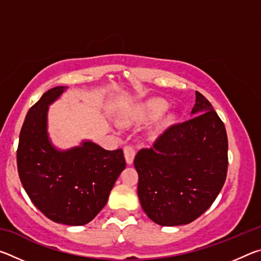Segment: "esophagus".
I'll return each instance as SVG.
<instances>
[{"mask_svg":"<svg viewBox=\"0 0 261 261\" xmlns=\"http://www.w3.org/2000/svg\"><path fill=\"white\" fill-rule=\"evenodd\" d=\"M135 155H136V152H135L134 146H131V145H126L124 147V156L127 165H132Z\"/></svg>","mask_w":261,"mask_h":261,"instance_id":"1","label":"esophagus"}]
</instances>
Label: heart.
Returning <instances> with one entry per match:
<instances>
[{
	"label": "heart",
	"mask_w": 261,
	"mask_h": 261,
	"mask_svg": "<svg viewBox=\"0 0 261 261\" xmlns=\"http://www.w3.org/2000/svg\"><path fill=\"white\" fill-rule=\"evenodd\" d=\"M169 108V103L166 100L155 98L145 101L144 103H141L138 108V117L143 121L147 120H155V118L160 117L161 115ZM174 123V116L173 115H168L167 117L163 118L161 122V129H166L169 125Z\"/></svg>",
	"instance_id": "1"
}]
</instances>
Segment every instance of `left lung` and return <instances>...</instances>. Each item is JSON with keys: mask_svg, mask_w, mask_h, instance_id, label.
<instances>
[{"mask_svg": "<svg viewBox=\"0 0 261 261\" xmlns=\"http://www.w3.org/2000/svg\"><path fill=\"white\" fill-rule=\"evenodd\" d=\"M191 114V120L168 127L153 147L141 148L134 161L140 205L160 226H182L198 219L226 182L223 122L199 92Z\"/></svg>", "mask_w": 261, "mask_h": 261, "instance_id": "left-lung-1", "label": "left lung"}]
</instances>
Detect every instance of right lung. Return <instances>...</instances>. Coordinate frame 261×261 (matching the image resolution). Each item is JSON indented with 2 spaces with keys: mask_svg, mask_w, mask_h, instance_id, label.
<instances>
[{
  "mask_svg": "<svg viewBox=\"0 0 261 261\" xmlns=\"http://www.w3.org/2000/svg\"><path fill=\"white\" fill-rule=\"evenodd\" d=\"M64 90L51 88L30 108L19 135L17 167L26 193L42 214L57 223L83 226L107 204L126 163L121 148L106 151L92 141L68 151L53 146L48 106Z\"/></svg>",
  "mask_w": 261,
  "mask_h": 261,
  "instance_id": "add662e5",
  "label": "right lung"
}]
</instances>
